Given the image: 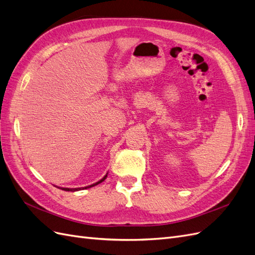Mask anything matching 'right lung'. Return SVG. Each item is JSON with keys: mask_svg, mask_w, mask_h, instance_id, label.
<instances>
[{"mask_svg": "<svg viewBox=\"0 0 255 255\" xmlns=\"http://www.w3.org/2000/svg\"><path fill=\"white\" fill-rule=\"evenodd\" d=\"M107 178V175L102 179V180H100V181L98 182H96V183H94V184H92V185H89V186H86V187H78V188H67V187H58V188H61V190H63V191H67V192H69V191H71V192H75V191H79V190H85V188H89V187H92V186H95V185H97V184H100L101 182H103L104 180Z\"/></svg>", "mask_w": 255, "mask_h": 255, "instance_id": "add662e5", "label": "right lung"}]
</instances>
